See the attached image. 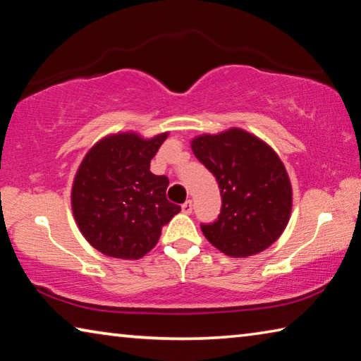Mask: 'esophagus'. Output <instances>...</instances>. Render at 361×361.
Returning <instances> with one entry per match:
<instances>
[{
    "label": "esophagus",
    "instance_id": "esophagus-1",
    "mask_svg": "<svg viewBox=\"0 0 361 361\" xmlns=\"http://www.w3.org/2000/svg\"><path fill=\"white\" fill-rule=\"evenodd\" d=\"M192 202L191 200H186L185 204L181 205V210H183V213H186V215H189V213H192Z\"/></svg>",
    "mask_w": 361,
    "mask_h": 361
}]
</instances>
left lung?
Instances as JSON below:
<instances>
[{
	"label": "left lung",
	"mask_w": 361,
	"mask_h": 361,
	"mask_svg": "<svg viewBox=\"0 0 361 361\" xmlns=\"http://www.w3.org/2000/svg\"><path fill=\"white\" fill-rule=\"evenodd\" d=\"M191 146L221 192L218 218L200 224L207 240L234 258L272 245L291 213L290 178L276 152L240 129L197 137Z\"/></svg>",
	"instance_id": "1"
}]
</instances>
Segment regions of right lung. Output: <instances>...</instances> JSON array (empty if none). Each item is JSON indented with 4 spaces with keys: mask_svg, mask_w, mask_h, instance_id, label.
I'll return each mask as SVG.
<instances>
[{
    "mask_svg": "<svg viewBox=\"0 0 361 361\" xmlns=\"http://www.w3.org/2000/svg\"><path fill=\"white\" fill-rule=\"evenodd\" d=\"M167 133L143 140L118 133L97 143L79 167L71 191L73 215L82 235L103 255L142 258L181 207L167 200L169 178L149 164Z\"/></svg>",
    "mask_w": 361,
    "mask_h": 361,
    "instance_id": "obj_1",
    "label": "right lung"
}]
</instances>
